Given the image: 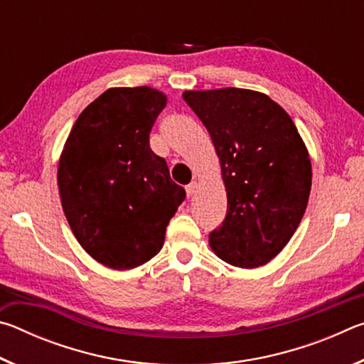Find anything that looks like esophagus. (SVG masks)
Instances as JSON below:
<instances>
[{"instance_id":"obj_1","label":"esophagus","mask_w":364,"mask_h":364,"mask_svg":"<svg viewBox=\"0 0 364 364\" xmlns=\"http://www.w3.org/2000/svg\"><path fill=\"white\" fill-rule=\"evenodd\" d=\"M196 191H197V181L189 183L188 186H186V194H188V197H193V196L196 194Z\"/></svg>"}]
</instances>
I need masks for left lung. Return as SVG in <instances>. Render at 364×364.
Here are the masks:
<instances>
[{
    "label": "left lung",
    "instance_id": "obj_1",
    "mask_svg": "<svg viewBox=\"0 0 364 364\" xmlns=\"http://www.w3.org/2000/svg\"><path fill=\"white\" fill-rule=\"evenodd\" d=\"M210 133L228 210L208 234L215 255L239 268L267 264L291 241L308 204L311 162L289 114L244 88L183 93Z\"/></svg>",
    "mask_w": 364,
    "mask_h": 364
}]
</instances>
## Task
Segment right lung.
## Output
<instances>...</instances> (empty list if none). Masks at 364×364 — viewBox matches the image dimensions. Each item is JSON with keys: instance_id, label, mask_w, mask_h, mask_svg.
Masks as SVG:
<instances>
[{"instance_id": "add662e5", "label": "right lung", "mask_w": 364, "mask_h": 364, "mask_svg": "<svg viewBox=\"0 0 364 364\" xmlns=\"http://www.w3.org/2000/svg\"><path fill=\"white\" fill-rule=\"evenodd\" d=\"M165 106L167 96L149 86L109 88L78 115L59 157L65 218L104 267L132 269L156 257L186 197L149 146Z\"/></svg>"}]
</instances>
